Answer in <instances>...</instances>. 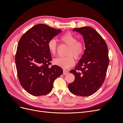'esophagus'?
<instances>
[{
    "label": "esophagus",
    "instance_id": "34e87169",
    "mask_svg": "<svg viewBox=\"0 0 123 123\" xmlns=\"http://www.w3.org/2000/svg\"><path fill=\"white\" fill-rule=\"evenodd\" d=\"M68 73V72L67 70H63V74H64V75H67Z\"/></svg>",
    "mask_w": 123,
    "mask_h": 123
}]
</instances>
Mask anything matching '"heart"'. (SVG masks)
<instances>
[{
    "label": "heart",
    "instance_id": "b5f03b06",
    "mask_svg": "<svg viewBox=\"0 0 123 123\" xmlns=\"http://www.w3.org/2000/svg\"><path fill=\"white\" fill-rule=\"evenodd\" d=\"M61 40L66 45L69 46L65 57H59L54 59V64L63 68H69L75 63L74 57L79 58L84 51L83 43L77 41V38L70 32L66 33L61 36ZM57 43L55 39L52 38L48 43V48L50 52L55 54L56 52Z\"/></svg>",
    "mask_w": 123,
    "mask_h": 123
}]
</instances>
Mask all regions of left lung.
<instances>
[{"label":"left lung","instance_id":"8db88e82","mask_svg":"<svg viewBox=\"0 0 123 123\" xmlns=\"http://www.w3.org/2000/svg\"><path fill=\"white\" fill-rule=\"evenodd\" d=\"M83 35L86 49L74 70L75 80L68 85L70 91L81 96L92 95L102 86L109 65L108 50L102 37L90 27L74 28Z\"/></svg>","mask_w":123,"mask_h":123}]
</instances>
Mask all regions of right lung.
Segmentation results:
<instances>
[{"label":"right lung","instance_id":"add662e5","mask_svg":"<svg viewBox=\"0 0 123 123\" xmlns=\"http://www.w3.org/2000/svg\"><path fill=\"white\" fill-rule=\"evenodd\" d=\"M62 32L44 24L34 25L18 42L15 55L17 76L21 86L34 96L46 95L52 91L55 79L63 73L60 67L51 65L48 43Z\"/></svg>","mask_w":123,"mask_h":123}]
</instances>
